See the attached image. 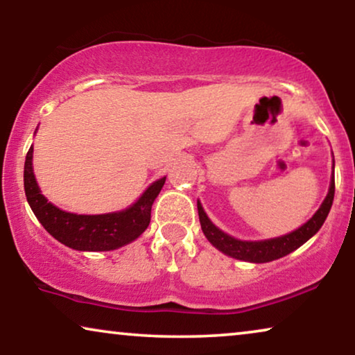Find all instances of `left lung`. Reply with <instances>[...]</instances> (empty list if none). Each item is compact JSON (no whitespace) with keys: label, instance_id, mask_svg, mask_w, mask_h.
Listing matches in <instances>:
<instances>
[{"label":"left lung","instance_id":"obj_1","mask_svg":"<svg viewBox=\"0 0 355 355\" xmlns=\"http://www.w3.org/2000/svg\"><path fill=\"white\" fill-rule=\"evenodd\" d=\"M334 168V164H333ZM334 198V174L329 182V191L328 196L324 198L322 207L318 208L317 213L310 218V220L289 234L275 237V239H266V241H239L236 237H231L226 232L213 225L210 218L207 216V213L203 211L200 202H197V210L198 218H200V226L203 234L218 250H221L223 254L232 257V259L244 260V261H254V263H266V261H273L276 259L291 254L295 249H299L300 245L305 244L310 237L317 234L320 227L323 226L324 220H327L329 210H331Z\"/></svg>","mask_w":355,"mask_h":355}]
</instances>
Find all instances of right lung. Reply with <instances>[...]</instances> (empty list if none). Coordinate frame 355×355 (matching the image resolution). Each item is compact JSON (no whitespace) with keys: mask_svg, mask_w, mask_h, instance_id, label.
<instances>
[{"mask_svg":"<svg viewBox=\"0 0 355 355\" xmlns=\"http://www.w3.org/2000/svg\"><path fill=\"white\" fill-rule=\"evenodd\" d=\"M32 155L33 147L28 148L24 164V189L27 202L42 226L61 244L84 252L114 250L137 239L148 227L152 205L166 178L155 181L134 205L123 211L106 215H76L60 210L43 197L33 174Z\"/></svg>","mask_w":355,"mask_h":355,"instance_id":"add662e5","label":"right lung"}]
</instances>
